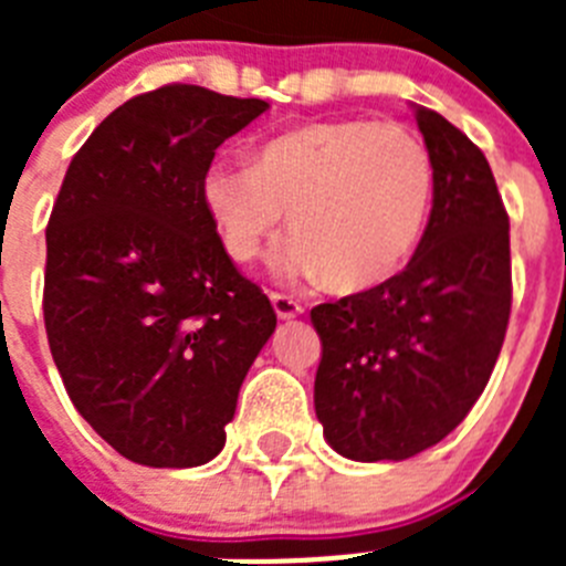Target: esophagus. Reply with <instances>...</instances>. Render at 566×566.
Instances as JSON below:
<instances>
[{"mask_svg":"<svg viewBox=\"0 0 566 566\" xmlns=\"http://www.w3.org/2000/svg\"><path fill=\"white\" fill-rule=\"evenodd\" d=\"M272 306H274V314H277L280 319H294L297 314H303L300 300L286 297V294H272Z\"/></svg>","mask_w":566,"mask_h":566,"instance_id":"esophagus-1","label":"esophagus"}]
</instances>
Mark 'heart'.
Listing matches in <instances>:
<instances>
[{"instance_id":"heart-1","label":"heart","mask_w":566,"mask_h":566,"mask_svg":"<svg viewBox=\"0 0 566 566\" xmlns=\"http://www.w3.org/2000/svg\"><path fill=\"white\" fill-rule=\"evenodd\" d=\"M433 158L413 129L365 118L312 122L260 144L252 164L214 161L201 198L223 249L252 263L286 223L283 280L365 292L402 269L431 212Z\"/></svg>"}]
</instances>
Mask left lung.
<instances>
[{"label":"left lung","instance_id":"8db88e82","mask_svg":"<svg viewBox=\"0 0 566 566\" xmlns=\"http://www.w3.org/2000/svg\"><path fill=\"white\" fill-rule=\"evenodd\" d=\"M413 113L437 172L417 252L379 286L312 308L314 411L354 462L442 442L482 397L510 319V221L488 158L439 113Z\"/></svg>","mask_w":566,"mask_h":566}]
</instances>
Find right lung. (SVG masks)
Instances as JSON below:
<instances>
[{
  "instance_id": "obj_1",
  "label": "right lung",
  "mask_w": 566,
  "mask_h": 566,
  "mask_svg": "<svg viewBox=\"0 0 566 566\" xmlns=\"http://www.w3.org/2000/svg\"><path fill=\"white\" fill-rule=\"evenodd\" d=\"M269 104L167 84L104 118L48 223L44 328L93 431L147 468L223 451L277 314L234 269L201 198L214 149Z\"/></svg>"
}]
</instances>
